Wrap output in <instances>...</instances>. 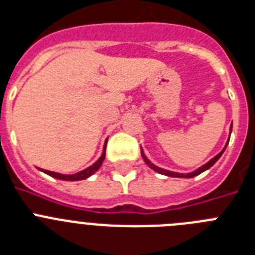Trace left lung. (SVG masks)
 <instances>
[{
    "label": "left lung",
    "mask_w": 255,
    "mask_h": 255,
    "mask_svg": "<svg viewBox=\"0 0 255 255\" xmlns=\"http://www.w3.org/2000/svg\"><path fill=\"white\" fill-rule=\"evenodd\" d=\"M231 130H233V126H231ZM227 144H229V143H227ZM226 147H227V145H226ZM226 147L224 148V150H222V152H220V153H218L217 155H216V157H213V158H212L211 161L208 162V163H206V164H204V166H202V167H199V168H198L197 171H194V172H191V173H185V175H184V173L171 172V171H167V170H163V168L157 167V166H154V164L150 163V162L148 161L147 157H145V155H144L143 153H141V155H143L144 162H145V163H147L148 166H149V167L152 168V170H154L155 172L162 173V175H166V176H171V177H186V179H189V177H194V176H197V175H199V173L204 172V171H206V170H208V168H211L212 166H213V164H215L216 162L218 161V159H220V157H221V155H222V153L225 152V149H226Z\"/></svg>",
    "instance_id": "obj_1"
}]
</instances>
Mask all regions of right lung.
Returning <instances> with one entry per match:
<instances>
[{
    "label": "right lung",
    "mask_w": 255,
    "mask_h": 255,
    "mask_svg": "<svg viewBox=\"0 0 255 255\" xmlns=\"http://www.w3.org/2000/svg\"><path fill=\"white\" fill-rule=\"evenodd\" d=\"M107 143V141H106ZM105 157H106V144H105V150H103L102 155H101V158L96 162L94 164H92L91 167L85 168L84 171H80V172L75 173V175H61V173L57 172H52V171H47V170H42L49 175V176L55 177V179H60V180H69V181H78V180H84L87 177H89L91 175H93L98 168L102 166V162L105 161Z\"/></svg>",
    "instance_id": "add662e5"
}]
</instances>
